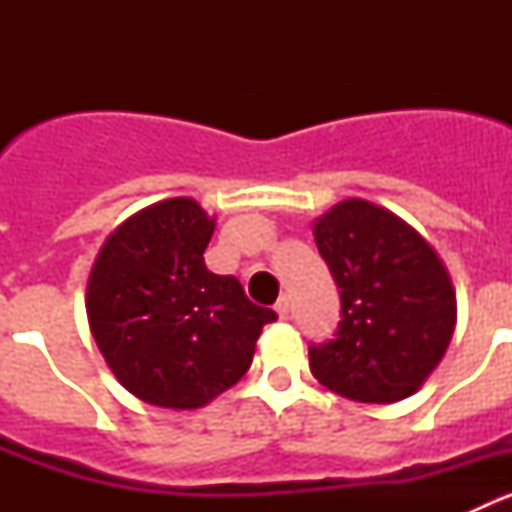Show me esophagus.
<instances>
[{
	"mask_svg": "<svg viewBox=\"0 0 512 512\" xmlns=\"http://www.w3.org/2000/svg\"><path fill=\"white\" fill-rule=\"evenodd\" d=\"M274 310H277L279 312V318H287V315H289V300H287V295H282V297H279V300H277V305H274Z\"/></svg>",
	"mask_w": 512,
	"mask_h": 512,
	"instance_id": "obj_1",
	"label": "esophagus"
}]
</instances>
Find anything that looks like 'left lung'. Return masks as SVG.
Masks as SVG:
<instances>
[{
  "instance_id": "1",
  "label": "left lung",
  "mask_w": 512,
  "mask_h": 512,
  "mask_svg": "<svg viewBox=\"0 0 512 512\" xmlns=\"http://www.w3.org/2000/svg\"><path fill=\"white\" fill-rule=\"evenodd\" d=\"M315 243L336 279L341 323L330 341L310 346V372L356 402L413 395L454 336L446 266L405 220L366 200L325 212Z\"/></svg>"
}]
</instances>
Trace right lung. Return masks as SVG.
I'll list each match as a JSON object with an SVG mask.
<instances>
[{
    "label": "right lung",
    "instance_id": "obj_1",
    "mask_svg": "<svg viewBox=\"0 0 512 512\" xmlns=\"http://www.w3.org/2000/svg\"><path fill=\"white\" fill-rule=\"evenodd\" d=\"M215 220L189 197L140 210L107 238L87 287L92 336L115 377L148 405L200 408L253 361L269 307L205 266Z\"/></svg>",
    "mask_w": 512,
    "mask_h": 512
}]
</instances>
